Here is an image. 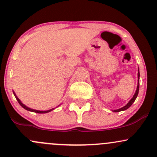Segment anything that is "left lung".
<instances>
[{
  "mask_svg": "<svg viewBox=\"0 0 157 157\" xmlns=\"http://www.w3.org/2000/svg\"><path fill=\"white\" fill-rule=\"evenodd\" d=\"M138 85H137V89H136V91L135 94H134L133 97L132 98V99L130 100V101H129L128 103H127V105H125L124 107L121 108V109H116V110H113V112H115V113H118V112H121V111H124V110H126L128 109L129 107H130L131 105L133 104V102L135 101V100L136 99L137 96H138V94H139V77H140V74H139V69H138Z\"/></svg>",
  "mask_w": 157,
  "mask_h": 157,
  "instance_id": "1",
  "label": "left lung"
}]
</instances>
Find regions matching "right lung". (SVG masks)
I'll use <instances>...</instances> for the list:
<instances>
[{
	"mask_svg": "<svg viewBox=\"0 0 157 157\" xmlns=\"http://www.w3.org/2000/svg\"><path fill=\"white\" fill-rule=\"evenodd\" d=\"M13 94H14V95L15 96V98H16V100H17V101H18V102L19 103V104L21 105V106H22V107L24 108V109H25L26 110H28V111L33 112V113H49V112L52 111V110L53 109H50V110H47V111H40V110H36V109H30V108H29V107H27V106H26L25 104H22L21 101L20 100L18 99V97H17V96L15 95V92H13Z\"/></svg>",
	"mask_w": 157,
	"mask_h": 157,
	"instance_id": "1",
	"label": "right lung"
}]
</instances>
